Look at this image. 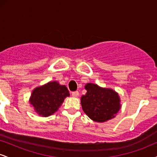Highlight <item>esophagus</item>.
Here are the masks:
<instances>
[{"label":"esophagus","mask_w":157,"mask_h":157,"mask_svg":"<svg viewBox=\"0 0 157 157\" xmlns=\"http://www.w3.org/2000/svg\"><path fill=\"white\" fill-rule=\"evenodd\" d=\"M71 95H72V97H77L79 95V92L77 91H73V92L71 93Z\"/></svg>","instance_id":"esophagus-1"}]
</instances>
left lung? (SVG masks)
Instances as JSON below:
<instances>
[{"instance_id":"left-lung-1","label":"left lung","mask_w":157,"mask_h":157,"mask_svg":"<svg viewBox=\"0 0 157 157\" xmlns=\"http://www.w3.org/2000/svg\"><path fill=\"white\" fill-rule=\"evenodd\" d=\"M85 89L87 92L81 97V105L91 120L103 122L115 117L121 108L120 96L116 91L94 83H87Z\"/></svg>"}]
</instances>
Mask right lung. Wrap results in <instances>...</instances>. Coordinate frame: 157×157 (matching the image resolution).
Instances as JSON below:
<instances>
[{"instance_id": "add662e5", "label": "right lung", "mask_w": 157, "mask_h": 157, "mask_svg": "<svg viewBox=\"0 0 157 157\" xmlns=\"http://www.w3.org/2000/svg\"><path fill=\"white\" fill-rule=\"evenodd\" d=\"M69 91L66 86L52 81L44 86L35 88L29 99L30 103L40 116L48 117L58 110Z\"/></svg>"}]
</instances>
